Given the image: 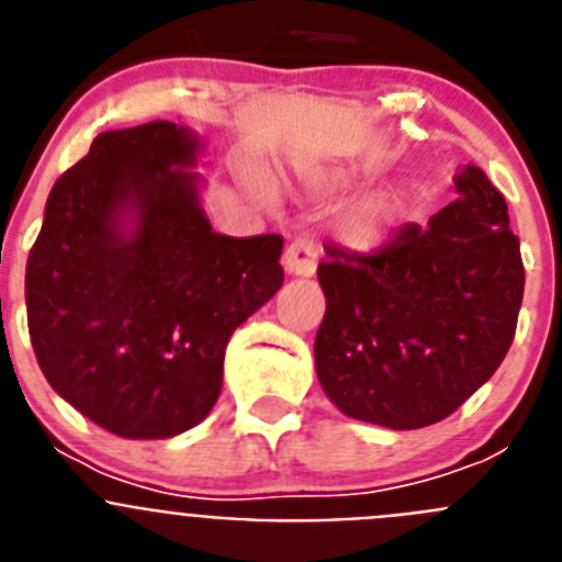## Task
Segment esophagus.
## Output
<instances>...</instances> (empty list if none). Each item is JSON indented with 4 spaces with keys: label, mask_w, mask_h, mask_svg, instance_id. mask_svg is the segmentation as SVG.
Returning <instances> with one entry per match:
<instances>
[{
    "label": "esophagus",
    "mask_w": 562,
    "mask_h": 562,
    "mask_svg": "<svg viewBox=\"0 0 562 562\" xmlns=\"http://www.w3.org/2000/svg\"><path fill=\"white\" fill-rule=\"evenodd\" d=\"M284 270L286 276L295 278H310L315 276L317 270V250L310 245V241H292L284 250Z\"/></svg>",
    "instance_id": "34e87169"
}]
</instances>
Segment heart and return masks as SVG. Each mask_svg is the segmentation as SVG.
Returning a JSON list of instances; mask_svg holds the SVG:
<instances>
[{
	"label": "heart",
	"instance_id": "1",
	"mask_svg": "<svg viewBox=\"0 0 562 562\" xmlns=\"http://www.w3.org/2000/svg\"><path fill=\"white\" fill-rule=\"evenodd\" d=\"M306 182L317 191H337L346 186V173L337 168H310ZM396 227V200L391 193H366L342 205L331 220V236L349 252H376L389 245Z\"/></svg>",
	"mask_w": 562,
	"mask_h": 562
}]
</instances>
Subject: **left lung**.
Here are the masks:
<instances>
[{"mask_svg": "<svg viewBox=\"0 0 562 562\" xmlns=\"http://www.w3.org/2000/svg\"><path fill=\"white\" fill-rule=\"evenodd\" d=\"M459 200L408 225L376 256L331 247L315 337L324 394L351 419L428 428L484 385L515 337L524 301L520 241L504 193L479 166L453 177Z\"/></svg>", "mask_w": 562, "mask_h": 562, "instance_id": "1", "label": "left lung"}]
</instances>
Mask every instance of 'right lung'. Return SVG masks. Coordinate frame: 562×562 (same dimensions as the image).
<instances>
[{
    "label": "right lung",
    "mask_w": 562,
    "mask_h": 562,
    "mask_svg": "<svg viewBox=\"0 0 562 562\" xmlns=\"http://www.w3.org/2000/svg\"><path fill=\"white\" fill-rule=\"evenodd\" d=\"M205 143L171 121L98 134L53 186L27 258L33 351L61 400L123 439H171L222 391L236 326L270 301L284 238L202 207Z\"/></svg>",
    "instance_id": "add662e5"
}]
</instances>
